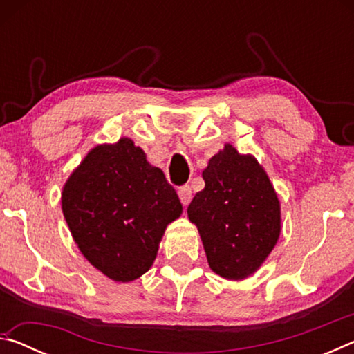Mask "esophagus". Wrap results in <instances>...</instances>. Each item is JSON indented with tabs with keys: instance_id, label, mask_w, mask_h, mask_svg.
Instances as JSON below:
<instances>
[{
	"instance_id": "esophagus-1",
	"label": "esophagus",
	"mask_w": 354,
	"mask_h": 354,
	"mask_svg": "<svg viewBox=\"0 0 354 354\" xmlns=\"http://www.w3.org/2000/svg\"><path fill=\"white\" fill-rule=\"evenodd\" d=\"M178 195H179V200H181V203L184 206H187L190 200H192V189L190 185H183V187L178 189Z\"/></svg>"
}]
</instances>
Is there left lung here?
<instances>
[{
	"mask_svg": "<svg viewBox=\"0 0 354 354\" xmlns=\"http://www.w3.org/2000/svg\"><path fill=\"white\" fill-rule=\"evenodd\" d=\"M205 189L187 207L198 227L209 267L226 279H243L270 254L281 231L279 201L253 156L226 145L203 171Z\"/></svg>",
	"mask_w": 354,
	"mask_h": 354,
	"instance_id": "left-lung-1",
	"label": "left lung"
}]
</instances>
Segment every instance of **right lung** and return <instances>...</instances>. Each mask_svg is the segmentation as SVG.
Masks as SVG:
<instances>
[{
    "mask_svg": "<svg viewBox=\"0 0 354 354\" xmlns=\"http://www.w3.org/2000/svg\"><path fill=\"white\" fill-rule=\"evenodd\" d=\"M62 211L86 259L107 278L128 283L149 270L183 206L162 170L123 137L93 148L71 173Z\"/></svg>",
    "mask_w": 354,
    "mask_h": 354,
    "instance_id": "1",
    "label": "right lung"
}]
</instances>
